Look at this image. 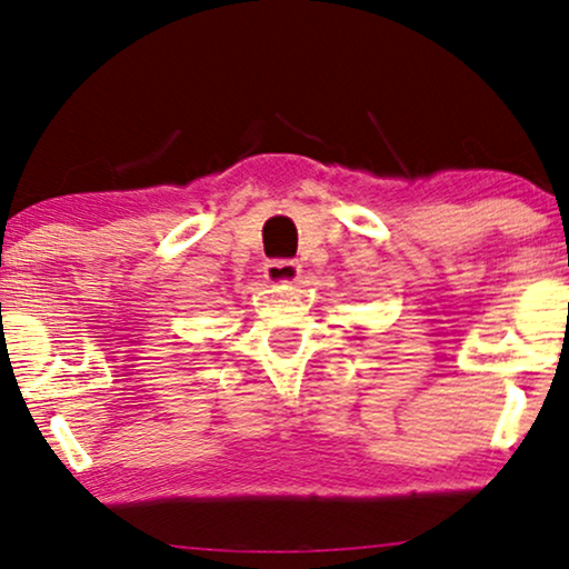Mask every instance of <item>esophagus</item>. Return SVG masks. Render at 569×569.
<instances>
[{
  "mask_svg": "<svg viewBox=\"0 0 569 569\" xmlns=\"http://www.w3.org/2000/svg\"><path fill=\"white\" fill-rule=\"evenodd\" d=\"M301 276V264L297 260H270L264 264V280L270 283H293Z\"/></svg>",
  "mask_w": 569,
  "mask_h": 569,
  "instance_id": "obj_1",
  "label": "esophagus"
}]
</instances>
